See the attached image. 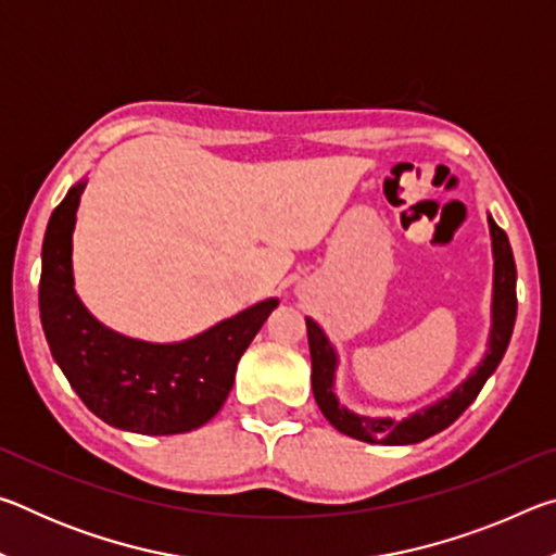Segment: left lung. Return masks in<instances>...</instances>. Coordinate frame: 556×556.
<instances>
[{"instance_id": "left-lung-1", "label": "left lung", "mask_w": 556, "mask_h": 556, "mask_svg": "<svg viewBox=\"0 0 556 556\" xmlns=\"http://www.w3.org/2000/svg\"><path fill=\"white\" fill-rule=\"evenodd\" d=\"M488 228H491V248H493V301H491V333H488L485 355L478 361L473 370L460 380L446 397L427 404L417 412L407 414L402 419L392 417H365L348 409L345 404L336 397V370H338V351L328 341L324 328L314 318L306 316V333L308 348H312V388L318 409L324 417L345 437L357 441H368V444L382 446H404L419 444L429 437L439 434L466 412L470 402L478 397L483 390L485 380L501 365L503 355L510 343L515 316H517V294H515V257L513 248L507 242L505 230H501L488 213Z\"/></svg>"}]
</instances>
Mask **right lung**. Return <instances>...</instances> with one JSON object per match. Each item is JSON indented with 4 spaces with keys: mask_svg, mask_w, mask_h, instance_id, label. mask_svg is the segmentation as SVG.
<instances>
[{
    "mask_svg": "<svg viewBox=\"0 0 556 556\" xmlns=\"http://www.w3.org/2000/svg\"><path fill=\"white\" fill-rule=\"evenodd\" d=\"M86 184L80 178L68 188L43 235L39 312L53 361L86 407L110 427L147 437L199 429L228 400L242 353L279 299L252 304L176 343L112 331L75 294L73 230Z\"/></svg>",
    "mask_w": 556,
    "mask_h": 556,
    "instance_id": "1",
    "label": "right lung"
}]
</instances>
